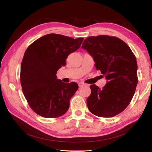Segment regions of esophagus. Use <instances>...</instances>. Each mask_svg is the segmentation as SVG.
Instances as JSON below:
<instances>
[{
	"label": "esophagus",
	"instance_id": "esophagus-1",
	"mask_svg": "<svg viewBox=\"0 0 152 152\" xmlns=\"http://www.w3.org/2000/svg\"><path fill=\"white\" fill-rule=\"evenodd\" d=\"M78 86H79L80 88H81V87L84 86L85 84H84V83H83V82H79V83H78Z\"/></svg>",
	"mask_w": 152,
	"mask_h": 152
}]
</instances>
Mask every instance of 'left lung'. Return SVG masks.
I'll return each instance as SVG.
<instances>
[{"mask_svg":"<svg viewBox=\"0 0 152 152\" xmlns=\"http://www.w3.org/2000/svg\"><path fill=\"white\" fill-rule=\"evenodd\" d=\"M82 48L93 56L96 69L108 81L101 89L95 84L90 86L89 110L99 117H114L133 97L138 83L136 57L125 42L108 35L87 38Z\"/></svg>","mask_w":152,"mask_h":152,"instance_id":"1","label":"left lung"}]
</instances>
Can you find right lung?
<instances>
[{"instance_id": "1", "label": "right lung", "mask_w": 152, "mask_h": 152, "mask_svg": "<svg viewBox=\"0 0 152 152\" xmlns=\"http://www.w3.org/2000/svg\"><path fill=\"white\" fill-rule=\"evenodd\" d=\"M83 38L48 34L27 48L21 64L20 82L31 108L47 118L60 117L69 108L70 99L78 89L76 82L64 83L56 74L65 66L69 55L79 49Z\"/></svg>"}]
</instances>
